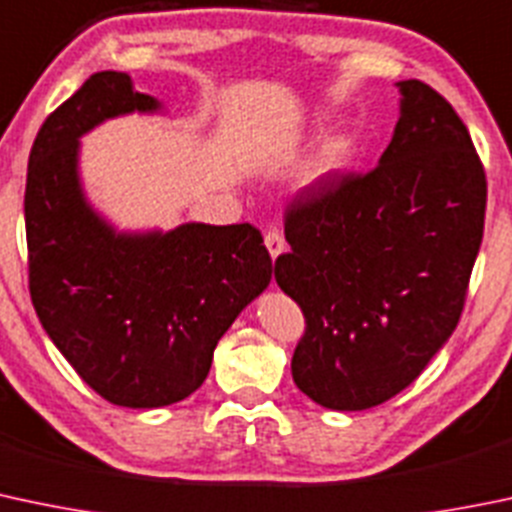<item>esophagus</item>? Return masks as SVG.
I'll list each match as a JSON object with an SVG mask.
<instances>
[{"instance_id":"34e87169","label":"esophagus","mask_w":512,"mask_h":512,"mask_svg":"<svg viewBox=\"0 0 512 512\" xmlns=\"http://www.w3.org/2000/svg\"><path fill=\"white\" fill-rule=\"evenodd\" d=\"M265 247H267V252H270L272 260H277V257L282 255L284 250H287V242H284L282 233H279V230H267V235H265Z\"/></svg>"}]
</instances>
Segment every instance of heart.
<instances>
[{"instance_id": "1", "label": "heart", "mask_w": 512, "mask_h": 512, "mask_svg": "<svg viewBox=\"0 0 512 512\" xmlns=\"http://www.w3.org/2000/svg\"><path fill=\"white\" fill-rule=\"evenodd\" d=\"M326 129V117H316L309 125V137H321ZM355 154H358V142H355L353 134H333L316 149L314 157L306 161L304 171H301V186L306 191H326L351 169Z\"/></svg>"}]
</instances>
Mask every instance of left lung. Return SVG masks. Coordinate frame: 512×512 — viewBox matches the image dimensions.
Returning a JSON list of instances; mask_svg holds the SVG:
<instances>
[{
  "mask_svg": "<svg viewBox=\"0 0 512 512\" xmlns=\"http://www.w3.org/2000/svg\"><path fill=\"white\" fill-rule=\"evenodd\" d=\"M378 166L306 191L284 223L274 279L304 311L292 378L326 410L383 405L459 324L483 238L486 174L454 107L400 80Z\"/></svg>",
  "mask_w": 512,
  "mask_h": 512,
  "instance_id": "left-lung-1",
  "label": "left lung"
}]
</instances>
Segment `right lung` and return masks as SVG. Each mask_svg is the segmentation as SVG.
Here are the masks:
<instances>
[{
	"label": "right lung",
	"mask_w": 512,
	"mask_h": 512,
	"mask_svg": "<svg viewBox=\"0 0 512 512\" xmlns=\"http://www.w3.org/2000/svg\"><path fill=\"white\" fill-rule=\"evenodd\" d=\"M164 105L120 71L90 75L46 117L26 174L29 289L41 326L100 397L132 410L186 400L220 336L267 289L272 260L250 223L117 230L80 181V137Z\"/></svg>",
	"instance_id": "1"
}]
</instances>
